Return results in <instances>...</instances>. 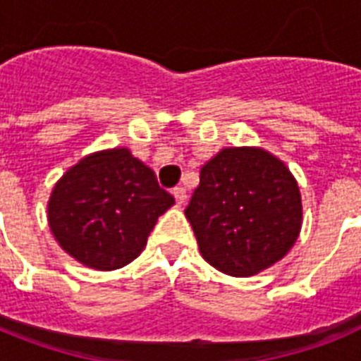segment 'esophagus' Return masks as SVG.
<instances>
[{"mask_svg":"<svg viewBox=\"0 0 361 361\" xmlns=\"http://www.w3.org/2000/svg\"><path fill=\"white\" fill-rule=\"evenodd\" d=\"M171 193H173V197H175V200H177V204H178V206H180V204H184V202H186L188 195H186V190H184L183 186H177V188H173V190H171Z\"/></svg>","mask_w":361,"mask_h":361,"instance_id":"obj_1","label":"esophagus"}]
</instances>
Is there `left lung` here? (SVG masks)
<instances>
[{"label":"left lung","instance_id":"1","mask_svg":"<svg viewBox=\"0 0 361 361\" xmlns=\"http://www.w3.org/2000/svg\"><path fill=\"white\" fill-rule=\"evenodd\" d=\"M199 178L184 215L206 262L253 276L289 253L304 208L286 162L260 146H233L209 159Z\"/></svg>","mask_w":361,"mask_h":361}]
</instances>
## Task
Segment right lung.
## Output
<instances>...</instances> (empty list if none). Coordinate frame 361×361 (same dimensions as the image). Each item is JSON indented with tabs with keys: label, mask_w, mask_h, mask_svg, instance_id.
Returning <instances> with one entry per match:
<instances>
[{
	"label": "right lung",
	"mask_w": 361,
	"mask_h": 361,
	"mask_svg": "<svg viewBox=\"0 0 361 361\" xmlns=\"http://www.w3.org/2000/svg\"><path fill=\"white\" fill-rule=\"evenodd\" d=\"M175 204L149 166L128 148L88 153L54 184L47 216L65 253L95 271L121 269L146 247Z\"/></svg>",
	"instance_id": "1"
}]
</instances>
